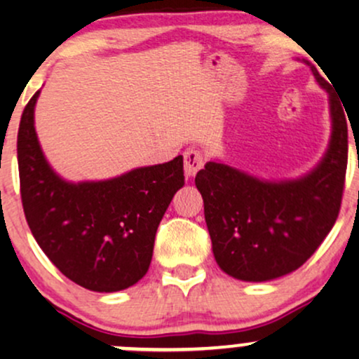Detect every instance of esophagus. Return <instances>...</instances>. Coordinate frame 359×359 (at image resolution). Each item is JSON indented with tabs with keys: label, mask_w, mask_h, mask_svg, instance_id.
I'll return each instance as SVG.
<instances>
[{
	"label": "esophagus",
	"mask_w": 359,
	"mask_h": 359,
	"mask_svg": "<svg viewBox=\"0 0 359 359\" xmlns=\"http://www.w3.org/2000/svg\"><path fill=\"white\" fill-rule=\"evenodd\" d=\"M204 167V155L201 150H196V148H189L184 154V170L185 175L192 177L196 175L201 168Z\"/></svg>",
	"instance_id": "1"
}]
</instances>
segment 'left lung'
Wrapping results in <instances>:
<instances>
[{
  "label": "left lung",
  "mask_w": 359,
  "mask_h": 359,
  "mask_svg": "<svg viewBox=\"0 0 359 359\" xmlns=\"http://www.w3.org/2000/svg\"><path fill=\"white\" fill-rule=\"evenodd\" d=\"M329 93L332 133L320 163L297 180H259L226 163L208 162L196 185L212 253L222 271L245 282H266L302 266L337 219L348 167V123L336 93Z\"/></svg>",
  "instance_id": "1"
}]
</instances>
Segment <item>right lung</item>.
<instances>
[{"label": "right lung", "instance_id": "add662e5", "mask_svg": "<svg viewBox=\"0 0 359 359\" xmlns=\"http://www.w3.org/2000/svg\"><path fill=\"white\" fill-rule=\"evenodd\" d=\"M36 90L18 128L20 192L30 231L69 280L118 292L148 271L156 228L184 185V158L140 167L100 182L72 184L45 160L34 126Z\"/></svg>", "mask_w": 359, "mask_h": 359}]
</instances>
